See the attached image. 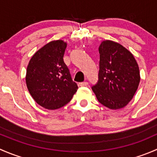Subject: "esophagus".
<instances>
[{"label":"esophagus","instance_id":"obj_1","mask_svg":"<svg viewBox=\"0 0 157 157\" xmlns=\"http://www.w3.org/2000/svg\"><path fill=\"white\" fill-rule=\"evenodd\" d=\"M86 85H88V83L86 81L82 82V83H79V86H86Z\"/></svg>","mask_w":157,"mask_h":157}]
</instances>
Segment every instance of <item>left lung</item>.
I'll list each match as a JSON object with an SVG mask.
<instances>
[{
    "label": "left lung",
    "instance_id": "left-lung-1",
    "mask_svg": "<svg viewBox=\"0 0 157 157\" xmlns=\"http://www.w3.org/2000/svg\"><path fill=\"white\" fill-rule=\"evenodd\" d=\"M99 52L98 81L92 90L104 106L111 109L123 108L138 88V64L128 49L113 41H103Z\"/></svg>",
    "mask_w": 157,
    "mask_h": 157
}]
</instances>
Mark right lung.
I'll list each match as a JSON object with an SVG mask.
<instances>
[{"label":"right lung","instance_id":"add662e5","mask_svg":"<svg viewBox=\"0 0 157 157\" xmlns=\"http://www.w3.org/2000/svg\"><path fill=\"white\" fill-rule=\"evenodd\" d=\"M67 43L50 42L36 52L26 69V83L32 97L41 106L58 109L68 103L78 86L64 61Z\"/></svg>","mask_w":157,"mask_h":157}]
</instances>
